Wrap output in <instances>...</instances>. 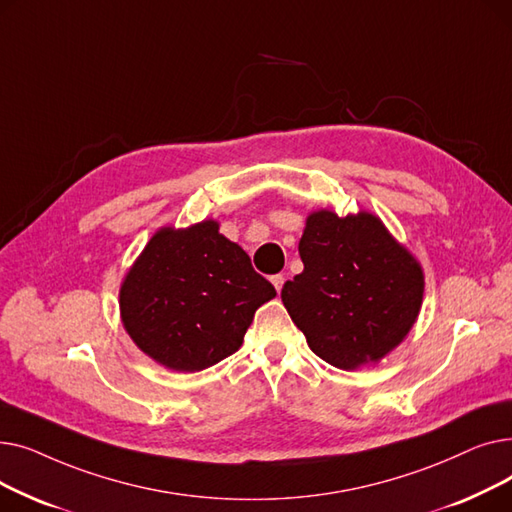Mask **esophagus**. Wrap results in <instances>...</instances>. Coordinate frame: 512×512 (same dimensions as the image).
<instances>
[{
    "label": "esophagus",
    "mask_w": 512,
    "mask_h": 512,
    "mask_svg": "<svg viewBox=\"0 0 512 512\" xmlns=\"http://www.w3.org/2000/svg\"><path fill=\"white\" fill-rule=\"evenodd\" d=\"M272 284H274V288L280 292V290H282V286H284V276H282V274L272 276Z\"/></svg>",
    "instance_id": "34e87169"
}]
</instances>
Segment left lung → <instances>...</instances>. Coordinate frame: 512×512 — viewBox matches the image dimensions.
Listing matches in <instances>:
<instances>
[{
	"instance_id": "1",
	"label": "left lung",
	"mask_w": 512,
	"mask_h": 512,
	"mask_svg": "<svg viewBox=\"0 0 512 512\" xmlns=\"http://www.w3.org/2000/svg\"><path fill=\"white\" fill-rule=\"evenodd\" d=\"M303 272L282 303L311 351L340 369L380 361L409 334L421 309L423 272L371 213L315 211L299 242Z\"/></svg>"
}]
</instances>
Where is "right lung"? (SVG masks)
I'll return each instance as SVG.
<instances>
[{
    "mask_svg": "<svg viewBox=\"0 0 512 512\" xmlns=\"http://www.w3.org/2000/svg\"><path fill=\"white\" fill-rule=\"evenodd\" d=\"M218 230L213 220L161 228L120 290L134 344L176 371H201L236 353L255 311L276 297L249 255Z\"/></svg>",
    "mask_w": 512,
    "mask_h": 512,
    "instance_id": "add662e5",
    "label": "right lung"
}]
</instances>
